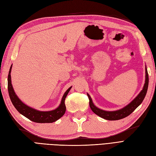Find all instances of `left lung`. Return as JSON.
Wrapping results in <instances>:
<instances>
[{"mask_svg":"<svg viewBox=\"0 0 156 156\" xmlns=\"http://www.w3.org/2000/svg\"><path fill=\"white\" fill-rule=\"evenodd\" d=\"M148 81H149L148 73L147 69L146 68V80H145V83H144L143 90L139 93V95L136 96L134 100L129 103V104H128L123 108H122V109L115 111H105L100 109V108H98L94 105L90 96H89V94H87L89 99L90 107L92 111L95 113L96 115L103 118V119H106L108 120H117L124 119V118L129 116L130 114H131V113L140 105V103L143 102V100L145 98L146 92H147L148 87Z\"/></svg>","mask_w":156,"mask_h":156,"instance_id":"1","label":"left lung"}]
</instances>
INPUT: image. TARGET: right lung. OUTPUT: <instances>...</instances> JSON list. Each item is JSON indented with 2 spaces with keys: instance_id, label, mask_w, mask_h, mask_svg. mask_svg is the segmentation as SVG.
I'll use <instances>...</instances> for the list:
<instances>
[{
  "instance_id": "1",
  "label": "right lung",
  "mask_w": 156,
  "mask_h": 156,
  "mask_svg": "<svg viewBox=\"0 0 156 156\" xmlns=\"http://www.w3.org/2000/svg\"><path fill=\"white\" fill-rule=\"evenodd\" d=\"M11 66L9 74L8 77V90L9 96H10L11 101L13 106L19 112H20L21 115L27 117L32 122H37V123H52L58 120L60 118L62 117L66 112V107L65 105V99L66 98L68 92L72 87L69 88L66 92L62 97V101H61L60 105L56 109L51 111H40L34 109L29 106L23 103L20 99L18 98L15 92L13 90V88L12 85L11 83Z\"/></svg>"
}]
</instances>
